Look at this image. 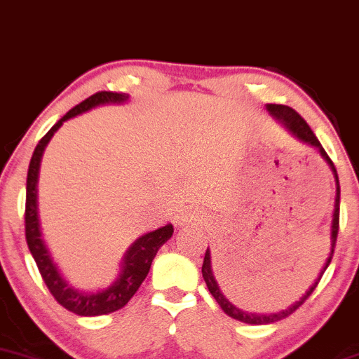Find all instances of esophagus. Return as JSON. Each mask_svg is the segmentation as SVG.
Segmentation results:
<instances>
[{"instance_id": "1", "label": "esophagus", "mask_w": 359, "mask_h": 359, "mask_svg": "<svg viewBox=\"0 0 359 359\" xmlns=\"http://www.w3.org/2000/svg\"><path fill=\"white\" fill-rule=\"evenodd\" d=\"M191 220H198V215L189 213V215H187V217H184L183 222H191Z\"/></svg>"}]
</instances>
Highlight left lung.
<instances>
[{
	"mask_svg": "<svg viewBox=\"0 0 359 359\" xmlns=\"http://www.w3.org/2000/svg\"><path fill=\"white\" fill-rule=\"evenodd\" d=\"M269 111L272 112V116H276L277 119H279L282 124L287 128L290 133L294 134V136H297L301 141L307 142V144H313L319 149V153L323 154V158L326 159L327 164L331 166L332 172H334V178H336V203H334V215H332V229H331V254H330V259H327L326 265L323 267L321 273H319V277L316 279V282L313 285H311V289L307 290V292L302 296L296 304H292L289 307V309L282 311V313H277V314H247V313H242V311L237 309L233 304H230L229 301H226L225 296L222 294L220 287H218L217 280H215L213 277V272H212V262H210V250L206 248V254H205V259H203V267H201V272H203V279L206 282V285H208V290L212 292V296L215 297V301L220 304V307L223 311H225V314L231 316L233 319H238V321L242 323H247V324H271V323H277L280 321V319H285L289 318L290 314L296 313V311L301 307L302 304L306 302V299L311 296V294L314 292V289L318 287L319 280H321L324 271L327 269V265L331 264V259H332V254H334V248H336V238H338V230H339V195H341V188H339V180H338V171H336L334 164H332L331 158L327 156L326 151H324V147L321 146V142H319V139L316 137V134L313 133V129L309 128V124L304 121V117L301 116V114L294 111L292 107H287V105H280V104H269L267 105Z\"/></svg>",
	"mask_w": 359,
	"mask_h": 359,
	"instance_id": "8db88e82",
	"label": "left lung"
}]
</instances>
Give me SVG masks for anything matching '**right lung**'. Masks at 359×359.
Wrapping results in <instances>:
<instances>
[{"instance_id":"1","label":"right lung","mask_w":359,"mask_h":359,"mask_svg":"<svg viewBox=\"0 0 359 359\" xmlns=\"http://www.w3.org/2000/svg\"><path fill=\"white\" fill-rule=\"evenodd\" d=\"M128 94L122 92H111L102 90L95 92L88 99L82 100L74 109H70L65 116L62 117L57 124L53 126L43 137L40 139L35 151H33L32 161L28 166L27 176V203H25V235H27V243L33 259H35L38 271L41 273V279L45 280L46 287L50 294L55 297L58 304L65 307L70 313L77 316H102L111 314L114 311L121 309L130 301V297L137 292L141 287L142 280L146 279L149 272L153 259L158 254L159 247L166 243L172 235V225L161 226V229L149 231V233L139 237L129 250L126 252L124 262H122V272L109 289L97 294H80L67 285V282L62 279L58 273V269L55 267L52 257L46 250L43 240H41L40 225H38V213H36V181H38V170H40L41 154H43L45 146L52 139L60 126L70 117H75L77 114H82L88 109L95 107L100 104H119L128 100Z\"/></svg>"}]
</instances>
